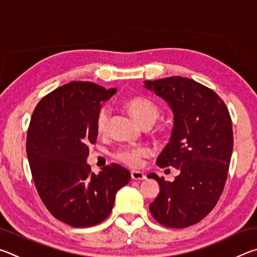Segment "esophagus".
Listing matches in <instances>:
<instances>
[{"mask_svg":"<svg viewBox=\"0 0 257 257\" xmlns=\"http://www.w3.org/2000/svg\"><path fill=\"white\" fill-rule=\"evenodd\" d=\"M132 178L134 180H143V179H145V175L142 171L134 170V171H132Z\"/></svg>","mask_w":257,"mask_h":257,"instance_id":"34e87169","label":"esophagus"}]
</instances>
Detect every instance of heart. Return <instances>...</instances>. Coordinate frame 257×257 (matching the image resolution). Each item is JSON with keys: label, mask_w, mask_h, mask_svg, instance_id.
<instances>
[{"label": "heart", "mask_w": 257, "mask_h": 257, "mask_svg": "<svg viewBox=\"0 0 257 257\" xmlns=\"http://www.w3.org/2000/svg\"><path fill=\"white\" fill-rule=\"evenodd\" d=\"M125 106H127L128 110L133 113L135 118L143 124H153L159 116V107L156 106L155 103L145 97L129 98L128 101L125 102ZM110 107L107 105H103L99 108L96 115V121H95L96 130L99 134H102L106 130L108 120H110ZM147 154H149V150L145 149V147L123 146L116 151L114 155L120 162L127 164L129 167L136 168L141 164L142 158H144Z\"/></svg>", "instance_id": "heart-1"}]
</instances>
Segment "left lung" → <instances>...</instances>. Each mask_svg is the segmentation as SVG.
Segmentation results:
<instances>
[{
    "label": "left lung",
    "mask_w": 257,
    "mask_h": 257,
    "mask_svg": "<svg viewBox=\"0 0 257 257\" xmlns=\"http://www.w3.org/2000/svg\"><path fill=\"white\" fill-rule=\"evenodd\" d=\"M173 113V129L156 164L180 171L172 182L150 173L160 193L150 212L169 228H186L204 219L222 194L233 147L231 118L212 89L184 77L144 81Z\"/></svg>",
    "instance_id": "left-lung-1"
}]
</instances>
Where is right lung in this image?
Instances as JSON below:
<instances>
[{"instance_id":"obj_1","label":"right lung","mask_w":257,"mask_h":257,"mask_svg":"<svg viewBox=\"0 0 257 257\" xmlns=\"http://www.w3.org/2000/svg\"><path fill=\"white\" fill-rule=\"evenodd\" d=\"M116 93L90 81H71L47 94L35 107L27 134V156L43 203L71 227H92L110 214L115 194L130 180L119 164L98 175L87 164L102 103Z\"/></svg>"}]
</instances>
